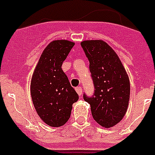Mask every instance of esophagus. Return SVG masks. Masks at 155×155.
I'll list each match as a JSON object with an SVG mask.
<instances>
[{
    "instance_id": "esophagus-1",
    "label": "esophagus",
    "mask_w": 155,
    "mask_h": 155,
    "mask_svg": "<svg viewBox=\"0 0 155 155\" xmlns=\"http://www.w3.org/2000/svg\"><path fill=\"white\" fill-rule=\"evenodd\" d=\"M75 90H76V92H78V94L79 96H81V95L82 94V88L81 86L76 87V88H75Z\"/></svg>"
}]
</instances>
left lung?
<instances>
[{
    "label": "left lung",
    "instance_id": "left-lung-1",
    "mask_svg": "<svg viewBox=\"0 0 155 155\" xmlns=\"http://www.w3.org/2000/svg\"><path fill=\"white\" fill-rule=\"evenodd\" d=\"M89 61L94 93L84 100L90 104L94 120L104 128L114 126L127 111L130 83L125 69L112 48L101 40L81 43Z\"/></svg>",
    "mask_w": 155,
    "mask_h": 155
}]
</instances>
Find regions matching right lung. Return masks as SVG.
<instances>
[{"mask_svg": "<svg viewBox=\"0 0 155 155\" xmlns=\"http://www.w3.org/2000/svg\"><path fill=\"white\" fill-rule=\"evenodd\" d=\"M74 43L56 40L48 45L33 74L30 94L37 113L51 127L62 126L71 117L73 104L79 96L62 70Z\"/></svg>", "mask_w": 155, "mask_h": 155, "instance_id": "1", "label": "right lung"}]
</instances>
